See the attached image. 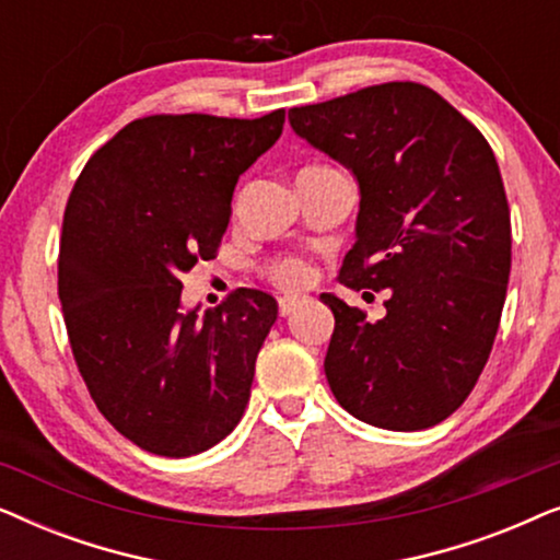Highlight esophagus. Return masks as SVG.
Segmentation results:
<instances>
[{
    "mask_svg": "<svg viewBox=\"0 0 560 560\" xmlns=\"http://www.w3.org/2000/svg\"><path fill=\"white\" fill-rule=\"evenodd\" d=\"M301 298H295V295H285V298H280V316H290V313H295L298 308H301Z\"/></svg>",
    "mask_w": 560,
    "mask_h": 560,
    "instance_id": "34e87169",
    "label": "esophagus"
}]
</instances>
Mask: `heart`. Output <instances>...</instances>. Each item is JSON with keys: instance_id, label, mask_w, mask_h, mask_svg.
Listing matches in <instances>:
<instances>
[{"instance_id": "b5f03b06", "label": "heart", "mask_w": 560, "mask_h": 560, "mask_svg": "<svg viewBox=\"0 0 560 560\" xmlns=\"http://www.w3.org/2000/svg\"><path fill=\"white\" fill-rule=\"evenodd\" d=\"M270 278L285 290L305 288L313 280V267L303 257H282L270 267Z\"/></svg>"}]
</instances>
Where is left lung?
<instances>
[{
  "label": "left lung",
  "instance_id": "obj_1",
  "mask_svg": "<svg viewBox=\"0 0 560 560\" xmlns=\"http://www.w3.org/2000/svg\"><path fill=\"white\" fill-rule=\"evenodd\" d=\"M288 119L357 178V242L341 282L387 293L380 320L320 295L336 320L328 387L370 425L441 423L477 385L508 295L510 206L492 148L446 98L412 81L295 106Z\"/></svg>",
  "mask_w": 560,
  "mask_h": 560
}]
</instances>
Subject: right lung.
<instances>
[{"mask_svg": "<svg viewBox=\"0 0 560 560\" xmlns=\"http://www.w3.org/2000/svg\"><path fill=\"white\" fill-rule=\"evenodd\" d=\"M282 125L285 109L135 119L91 155L68 198L58 298L73 359L98 412L150 454H201L247 408L278 301L240 288L217 308L186 311L180 275L217 257L236 180Z\"/></svg>", "mask_w": 560, "mask_h": 560, "instance_id": "add662e5", "label": "right lung"}]
</instances>
